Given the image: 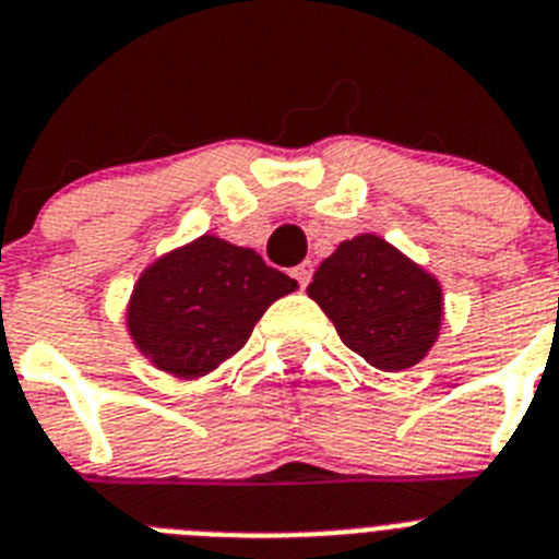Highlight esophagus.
Instances as JSON below:
<instances>
[{"label": "esophagus", "mask_w": 559, "mask_h": 559, "mask_svg": "<svg viewBox=\"0 0 559 559\" xmlns=\"http://www.w3.org/2000/svg\"><path fill=\"white\" fill-rule=\"evenodd\" d=\"M312 273H314V264H312V261H304V264H298V266H295V270H293V278L298 281L300 289H304V286L309 284V278H312Z\"/></svg>", "instance_id": "esophagus-1"}]
</instances>
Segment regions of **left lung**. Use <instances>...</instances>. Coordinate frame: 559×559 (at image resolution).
<instances>
[{
	"label": "left lung",
	"instance_id": "left-lung-1",
	"mask_svg": "<svg viewBox=\"0 0 559 559\" xmlns=\"http://www.w3.org/2000/svg\"><path fill=\"white\" fill-rule=\"evenodd\" d=\"M307 293L340 340L382 371L416 366L439 337V281L371 233L343 241Z\"/></svg>",
	"mask_w": 559,
	"mask_h": 559
}]
</instances>
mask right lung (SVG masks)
<instances>
[{"label": "right lung", "instance_id": "obj_1", "mask_svg": "<svg viewBox=\"0 0 559 559\" xmlns=\"http://www.w3.org/2000/svg\"><path fill=\"white\" fill-rule=\"evenodd\" d=\"M295 289L250 247L202 236L140 275L126 320L159 371L193 380L239 352L266 307Z\"/></svg>", "mask_w": 559, "mask_h": 559}]
</instances>
